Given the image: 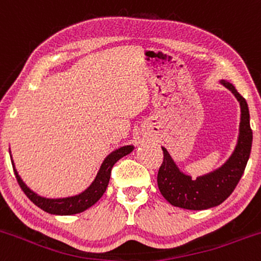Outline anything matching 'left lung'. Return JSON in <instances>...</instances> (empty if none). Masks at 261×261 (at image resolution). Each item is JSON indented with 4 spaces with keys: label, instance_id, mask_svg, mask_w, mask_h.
Returning a JSON list of instances; mask_svg holds the SVG:
<instances>
[{
    "label": "left lung",
    "instance_id": "1",
    "mask_svg": "<svg viewBox=\"0 0 261 261\" xmlns=\"http://www.w3.org/2000/svg\"><path fill=\"white\" fill-rule=\"evenodd\" d=\"M219 84L227 87L240 102L241 117L236 147L221 167L198 176L197 179H192L190 175L184 174L177 167L176 162L172 160L167 149L162 147L164 162L159 170L157 184L162 197L174 207L192 211L217 207L232 194L249 161L252 144V130L250 128L247 102L237 92L233 85L226 80H221Z\"/></svg>",
    "mask_w": 261,
    "mask_h": 261
}]
</instances>
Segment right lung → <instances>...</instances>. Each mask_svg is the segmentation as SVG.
I'll list each match as a JSON object with an SVG mask.
<instances>
[{"mask_svg":"<svg viewBox=\"0 0 261 261\" xmlns=\"http://www.w3.org/2000/svg\"><path fill=\"white\" fill-rule=\"evenodd\" d=\"M133 149L134 146L129 144V146L120 147V148L115 149L112 153L108 154V156L105 157L104 161H102L101 166H100L99 171H97L96 176H95L94 181L90 184V187L87 188V189H85L82 193H80V194L64 198H46L43 197V195H39L38 193H35L34 190L30 189V188L22 181L21 176H20L16 167H15L14 160H11V162L20 188H21L22 192L27 194V197L29 198L35 205H38L40 210H43L44 212L46 213H50V215L71 216L89 210L90 207H92V205L102 197V194H104L105 190H107L108 184H109L110 172H112L114 164L118 160H120L122 157L130 153ZM10 157H12L11 149H10Z\"/></svg>","mask_w":261,"mask_h":261,"instance_id":"1","label":"right lung"}]
</instances>
